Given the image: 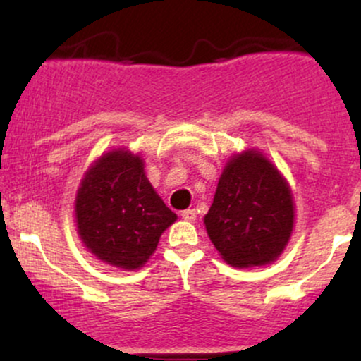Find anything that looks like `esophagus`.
Here are the masks:
<instances>
[{"label":"esophagus","instance_id":"1","mask_svg":"<svg viewBox=\"0 0 361 361\" xmlns=\"http://www.w3.org/2000/svg\"><path fill=\"white\" fill-rule=\"evenodd\" d=\"M181 219L192 222V221H195V219H197V212H195V209H186V210H183V212H181Z\"/></svg>","mask_w":361,"mask_h":361}]
</instances>
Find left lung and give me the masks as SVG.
I'll return each instance as SVG.
<instances>
[{
  "mask_svg": "<svg viewBox=\"0 0 361 361\" xmlns=\"http://www.w3.org/2000/svg\"><path fill=\"white\" fill-rule=\"evenodd\" d=\"M205 227L215 250L238 268L276 259L293 229V202L287 183L256 151L227 163Z\"/></svg>",
  "mask_w": 361,
  "mask_h": 361,
  "instance_id": "8db88e82",
  "label": "left lung"
}]
</instances>
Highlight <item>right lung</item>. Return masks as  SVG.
<instances>
[{
    "mask_svg": "<svg viewBox=\"0 0 361 361\" xmlns=\"http://www.w3.org/2000/svg\"><path fill=\"white\" fill-rule=\"evenodd\" d=\"M76 221L82 243L94 256L114 267L134 270L154 252L176 214L157 197L139 156L111 151L82 178Z\"/></svg>",
    "mask_w": 361,
    "mask_h": 361,
    "instance_id": "1",
    "label": "right lung"
}]
</instances>
